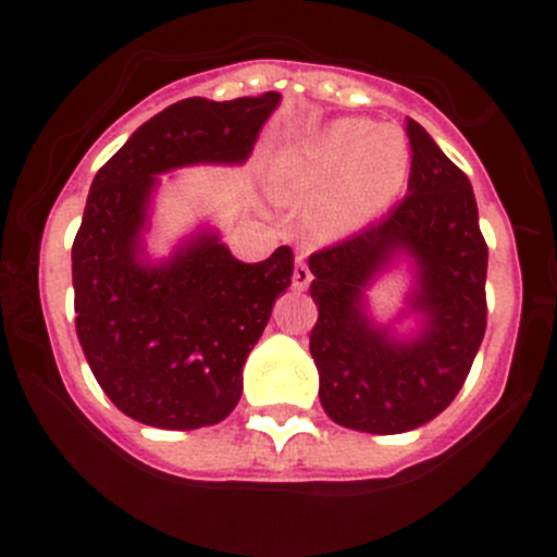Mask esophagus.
Segmentation results:
<instances>
[{
	"label": "esophagus",
	"instance_id": "obj_1",
	"mask_svg": "<svg viewBox=\"0 0 557 557\" xmlns=\"http://www.w3.org/2000/svg\"><path fill=\"white\" fill-rule=\"evenodd\" d=\"M310 283H312V272L305 261V252H299V256H296V267H294V288L305 290Z\"/></svg>",
	"mask_w": 557,
	"mask_h": 557
}]
</instances>
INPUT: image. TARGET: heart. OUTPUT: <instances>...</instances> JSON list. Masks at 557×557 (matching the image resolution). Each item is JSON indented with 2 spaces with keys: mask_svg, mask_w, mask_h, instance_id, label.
Segmentation results:
<instances>
[{
  "mask_svg": "<svg viewBox=\"0 0 557 557\" xmlns=\"http://www.w3.org/2000/svg\"><path fill=\"white\" fill-rule=\"evenodd\" d=\"M409 170V139L398 126L339 121L307 148L285 156L277 188L288 199H325L318 228L342 234L377 215L401 188Z\"/></svg>",
  "mask_w": 557,
  "mask_h": 557,
  "instance_id": "b5f03b06",
  "label": "heart"
}]
</instances>
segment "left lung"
Masks as SVG:
<instances>
[{
	"label": "left lung",
	"mask_w": 557,
	"mask_h": 557,
	"mask_svg": "<svg viewBox=\"0 0 557 557\" xmlns=\"http://www.w3.org/2000/svg\"><path fill=\"white\" fill-rule=\"evenodd\" d=\"M407 137L409 194L380 221L310 256L320 404L334 423L367 434H404L450 407L487 325V245L469 177L412 117ZM398 251L416 261L410 311L424 318L409 341L374 324L362 305V288Z\"/></svg>",
	"instance_id": "8db88e82"
}]
</instances>
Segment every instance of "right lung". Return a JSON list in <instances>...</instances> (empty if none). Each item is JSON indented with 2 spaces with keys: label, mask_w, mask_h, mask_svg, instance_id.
<instances>
[{
  "label": "right lung",
  "mask_w": 557,
  "mask_h": 557,
  "mask_svg": "<svg viewBox=\"0 0 557 557\" xmlns=\"http://www.w3.org/2000/svg\"><path fill=\"white\" fill-rule=\"evenodd\" d=\"M277 104V91L183 99L143 123L94 177L72 245L75 329L97 383L139 423L215 425L243 396V367L290 285L294 250L243 263L218 234L201 232L150 263L143 232L159 174L243 164Z\"/></svg>",
  "instance_id": "1"
}]
</instances>
